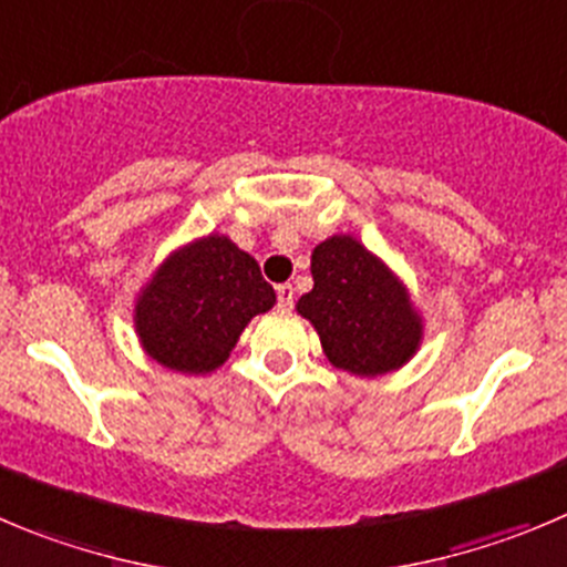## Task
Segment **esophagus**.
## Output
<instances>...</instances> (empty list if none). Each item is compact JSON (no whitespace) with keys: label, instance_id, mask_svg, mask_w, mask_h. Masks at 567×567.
<instances>
[{"label":"esophagus","instance_id":"obj_1","mask_svg":"<svg viewBox=\"0 0 567 567\" xmlns=\"http://www.w3.org/2000/svg\"><path fill=\"white\" fill-rule=\"evenodd\" d=\"M275 292H278V309H284V311L292 309V306H295V287H292V284H280Z\"/></svg>","mask_w":567,"mask_h":567}]
</instances>
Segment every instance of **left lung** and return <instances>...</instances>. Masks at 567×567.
I'll return each mask as SVG.
<instances>
[{"mask_svg": "<svg viewBox=\"0 0 567 567\" xmlns=\"http://www.w3.org/2000/svg\"><path fill=\"white\" fill-rule=\"evenodd\" d=\"M315 289L298 300L333 368L381 375L401 368L420 342V320L390 269L350 236L311 252Z\"/></svg>", "mask_w": 567, "mask_h": 567, "instance_id": "obj_1", "label": "left lung"}]
</instances>
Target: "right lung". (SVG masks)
<instances>
[{
  "mask_svg": "<svg viewBox=\"0 0 567 567\" xmlns=\"http://www.w3.org/2000/svg\"><path fill=\"white\" fill-rule=\"evenodd\" d=\"M272 303L256 258L225 236H208L155 272L138 298L136 331L164 368L208 373L228 359L247 322Z\"/></svg>",
  "mask_w": 567,
  "mask_h": 567,
  "instance_id": "add662e5",
  "label": "right lung"
}]
</instances>
